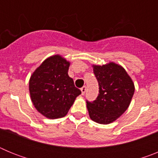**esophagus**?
<instances>
[{
	"label": "esophagus",
	"mask_w": 158,
	"mask_h": 158,
	"mask_svg": "<svg viewBox=\"0 0 158 158\" xmlns=\"http://www.w3.org/2000/svg\"><path fill=\"white\" fill-rule=\"evenodd\" d=\"M81 94L82 95H85L86 92V86H83V87L81 89Z\"/></svg>",
	"instance_id": "esophagus-1"
}]
</instances>
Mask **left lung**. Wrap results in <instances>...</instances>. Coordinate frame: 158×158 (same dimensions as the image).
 <instances>
[{
  "instance_id": "obj_1",
  "label": "left lung",
  "mask_w": 158,
  "mask_h": 158,
  "mask_svg": "<svg viewBox=\"0 0 158 158\" xmlns=\"http://www.w3.org/2000/svg\"><path fill=\"white\" fill-rule=\"evenodd\" d=\"M99 84V95L93 102L86 101L90 118L100 124H109L123 114L135 93V85L123 67L114 62L93 65Z\"/></svg>"
}]
</instances>
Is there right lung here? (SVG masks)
<instances>
[{
	"instance_id": "right-lung-1",
	"label": "right lung",
	"mask_w": 158,
	"mask_h": 158,
	"mask_svg": "<svg viewBox=\"0 0 158 158\" xmlns=\"http://www.w3.org/2000/svg\"><path fill=\"white\" fill-rule=\"evenodd\" d=\"M70 62L59 54L44 60L29 81V92L33 105L48 118L66 115L77 96L81 93L68 75Z\"/></svg>"
}]
</instances>
